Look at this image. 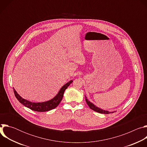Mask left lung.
Returning <instances> with one entry per match:
<instances>
[{"label":"left lung","instance_id":"8db88e82","mask_svg":"<svg viewBox=\"0 0 147 147\" xmlns=\"http://www.w3.org/2000/svg\"><path fill=\"white\" fill-rule=\"evenodd\" d=\"M86 102L87 103L88 105L89 106V107L90 108V109H91L92 110L96 112H98V113H103V114H109V113H114V112H109V111H105V110H103V109H100L99 108H98L97 107H96L95 105H94L90 102L87 99V98L86 97Z\"/></svg>","mask_w":147,"mask_h":147}]
</instances>
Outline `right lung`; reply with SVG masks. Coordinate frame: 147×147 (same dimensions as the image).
Returning <instances> with one entry per match:
<instances>
[{
  "label": "right lung",
  "instance_id": "add662e5",
  "mask_svg": "<svg viewBox=\"0 0 147 147\" xmlns=\"http://www.w3.org/2000/svg\"><path fill=\"white\" fill-rule=\"evenodd\" d=\"M73 80H71L66 83L65 85H64L61 88L57 95H56L53 99L44 102H31L23 98L22 97H21L14 88L13 90L15 96L16 97L17 100L25 107L36 112H47L55 109L59 105V104L60 103L63 98V96L65 91L66 90V89H67V88L70 86Z\"/></svg>",
  "mask_w": 147,
  "mask_h": 147
}]
</instances>
